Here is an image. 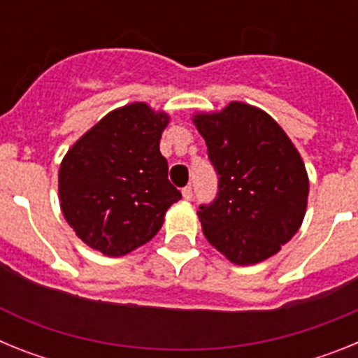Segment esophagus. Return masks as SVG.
Listing matches in <instances>:
<instances>
[{
	"instance_id": "1",
	"label": "esophagus",
	"mask_w": 358,
	"mask_h": 358,
	"mask_svg": "<svg viewBox=\"0 0 358 358\" xmlns=\"http://www.w3.org/2000/svg\"><path fill=\"white\" fill-rule=\"evenodd\" d=\"M192 197H194V189H192V186L182 188V199H185V201H192Z\"/></svg>"
}]
</instances>
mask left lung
I'll use <instances>...</instances> for the list:
<instances>
[{"instance_id": "8db88e82", "label": "left lung", "mask_w": 358, "mask_h": 358, "mask_svg": "<svg viewBox=\"0 0 358 358\" xmlns=\"http://www.w3.org/2000/svg\"><path fill=\"white\" fill-rule=\"evenodd\" d=\"M218 177V197L197 211L202 233L231 264L255 265L292 240L308 204V173L280 123L245 102L194 113Z\"/></svg>"}]
</instances>
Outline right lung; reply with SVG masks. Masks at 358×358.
<instances>
[{
  "label": "right lung",
  "instance_id": "obj_1",
  "mask_svg": "<svg viewBox=\"0 0 358 358\" xmlns=\"http://www.w3.org/2000/svg\"><path fill=\"white\" fill-rule=\"evenodd\" d=\"M164 110L132 102L110 110L69 147L59 202L75 235L106 256H125L157 235L181 192L169 181L159 140Z\"/></svg>",
  "mask_w": 358,
  "mask_h": 358
}]
</instances>
